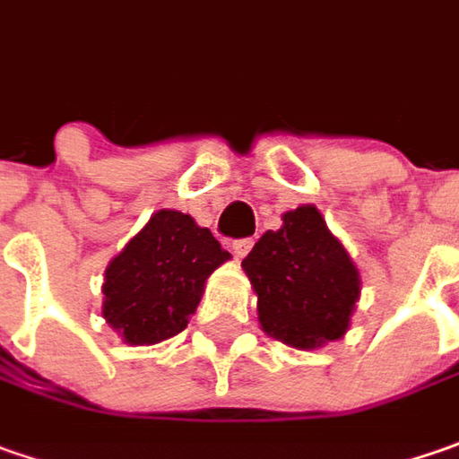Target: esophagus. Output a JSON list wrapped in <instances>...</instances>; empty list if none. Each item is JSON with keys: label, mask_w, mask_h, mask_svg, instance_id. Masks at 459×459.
<instances>
[{"label": "esophagus", "mask_w": 459, "mask_h": 459, "mask_svg": "<svg viewBox=\"0 0 459 459\" xmlns=\"http://www.w3.org/2000/svg\"><path fill=\"white\" fill-rule=\"evenodd\" d=\"M254 247V241L251 238H238V241H233V254L236 256H247Z\"/></svg>", "instance_id": "34e87169"}]
</instances>
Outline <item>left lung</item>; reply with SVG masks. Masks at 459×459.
<instances>
[{
    "label": "left lung",
    "instance_id": "1",
    "mask_svg": "<svg viewBox=\"0 0 459 459\" xmlns=\"http://www.w3.org/2000/svg\"><path fill=\"white\" fill-rule=\"evenodd\" d=\"M262 331L292 349H318L349 331L359 269L316 205L282 212L241 262Z\"/></svg>",
    "mask_w": 459,
    "mask_h": 459
}]
</instances>
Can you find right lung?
I'll return each instance as SVG.
<instances>
[{"mask_svg": "<svg viewBox=\"0 0 459 459\" xmlns=\"http://www.w3.org/2000/svg\"><path fill=\"white\" fill-rule=\"evenodd\" d=\"M230 254L179 210H156L105 269L102 318L130 347L187 329L208 277Z\"/></svg>", "mask_w": 459, "mask_h": 459, "instance_id": "1", "label": "right lung"}]
</instances>
